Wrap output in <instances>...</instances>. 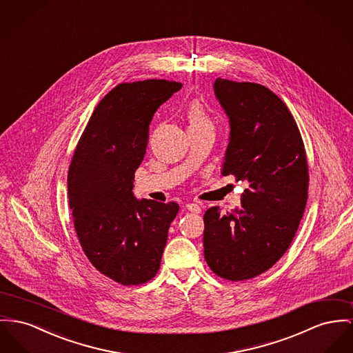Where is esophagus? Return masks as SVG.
Masks as SVG:
<instances>
[{
    "label": "esophagus",
    "mask_w": 353,
    "mask_h": 353,
    "mask_svg": "<svg viewBox=\"0 0 353 353\" xmlns=\"http://www.w3.org/2000/svg\"><path fill=\"white\" fill-rule=\"evenodd\" d=\"M186 210L195 212V214H199V212H202V208L199 205H196V203H188L186 205Z\"/></svg>",
    "instance_id": "34e87169"
}]
</instances>
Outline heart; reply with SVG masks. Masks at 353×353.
Here are the masks:
<instances>
[{
	"label": "heart",
	"mask_w": 353,
	"mask_h": 353,
	"mask_svg": "<svg viewBox=\"0 0 353 353\" xmlns=\"http://www.w3.org/2000/svg\"><path fill=\"white\" fill-rule=\"evenodd\" d=\"M186 118L188 121V130H196V128H212V120L206 112L205 107L194 101L188 105L186 111Z\"/></svg>",
	"instance_id": "heart-1"
}]
</instances>
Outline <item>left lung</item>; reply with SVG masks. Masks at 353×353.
<instances>
[{
    "mask_svg": "<svg viewBox=\"0 0 353 353\" xmlns=\"http://www.w3.org/2000/svg\"><path fill=\"white\" fill-rule=\"evenodd\" d=\"M214 92L230 118L222 175L249 188L233 212H205V259L218 277L245 281L270 269L296 235L307 201L305 147L289 108L269 88L218 77Z\"/></svg>",
    "mask_w": 353,
    "mask_h": 353,
    "instance_id": "obj_1",
    "label": "left lung"
}]
</instances>
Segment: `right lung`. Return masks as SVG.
I'll return each mask as SVG.
<instances>
[{
	"mask_svg": "<svg viewBox=\"0 0 353 353\" xmlns=\"http://www.w3.org/2000/svg\"><path fill=\"white\" fill-rule=\"evenodd\" d=\"M181 88L157 79L120 83L100 100L73 152L68 198L79 242L96 270L124 286L157 276L179 212L175 202L137 201L132 188L152 117Z\"/></svg>",
	"mask_w": 353,
	"mask_h": 353,
	"instance_id": "add662e5",
	"label": "right lung"
}]
</instances>
